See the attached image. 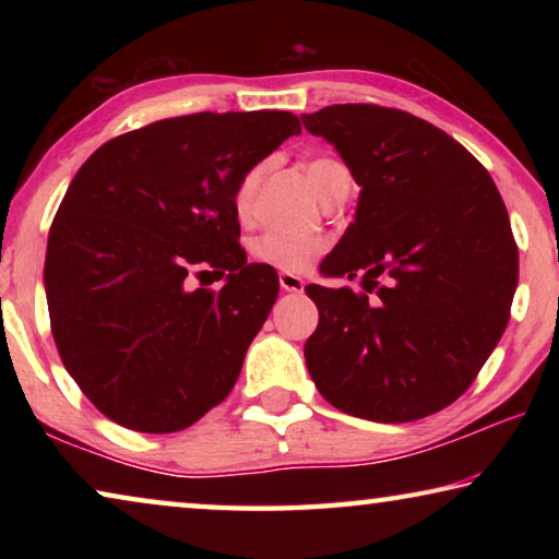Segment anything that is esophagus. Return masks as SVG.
I'll return each instance as SVG.
<instances>
[{"mask_svg": "<svg viewBox=\"0 0 559 559\" xmlns=\"http://www.w3.org/2000/svg\"><path fill=\"white\" fill-rule=\"evenodd\" d=\"M278 283H281V288L286 290V293H302V288H306V283H302V278L296 276V273H288V271L278 273Z\"/></svg>", "mask_w": 559, "mask_h": 559, "instance_id": "1", "label": "esophagus"}]
</instances>
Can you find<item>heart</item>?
I'll list each match as a JSON object with an SVG mask.
<instances>
[{
    "instance_id": "b5f03b06",
    "label": "heart",
    "mask_w": 559,
    "mask_h": 559,
    "mask_svg": "<svg viewBox=\"0 0 559 559\" xmlns=\"http://www.w3.org/2000/svg\"><path fill=\"white\" fill-rule=\"evenodd\" d=\"M302 167H306L310 185L316 187V192L320 194V200L323 202L330 200L340 187L353 182V177H349V169L345 167L343 159H337L333 155L310 157ZM263 173H266V165H253L249 173L241 177L239 187H236L234 206L241 219H246V216L251 214L253 197H257ZM249 249H251V257L259 263H266L271 269H281L290 273V271H306L308 263L325 249V241L316 239V236H302V234L263 231L251 241Z\"/></svg>"
}]
</instances>
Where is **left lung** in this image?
I'll list each match as a JSON object with an SVG mask.
<instances>
[{
  "instance_id": "obj_1",
  "label": "left lung",
  "mask_w": 559,
  "mask_h": 559,
  "mask_svg": "<svg viewBox=\"0 0 559 559\" xmlns=\"http://www.w3.org/2000/svg\"><path fill=\"white\" fill-rule=\"evenodd\" d=\"M335 145L359 189L320 273L362 293L310 283L318 328L306 365L340 412L416 421L456 402L508 325L518 246L506 204L466 147L412 112L345 103L300 116Z\"/></svg>"
}]
</instances>
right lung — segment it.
<instances>
[{
    "label": "right lung",
    "instance_id": "add662e5",
    "mask_svg": "<svg viewBox=\"0 0 559 559\" xmlns=\"http://www.w3.org/2000/svg\"><path fill=\"white\" fill-rule=\"evenodd\" d=\"M300 122L286 110L194 112L108 140L49 231L44 288L63 367L120 427L169 433L226 400L278 276L246 263L234 194ZM214 270L219 292L188 288Z\"/></svg>",
    "mask_w": 559,
    "mask_h": 559
}]
</instances>
